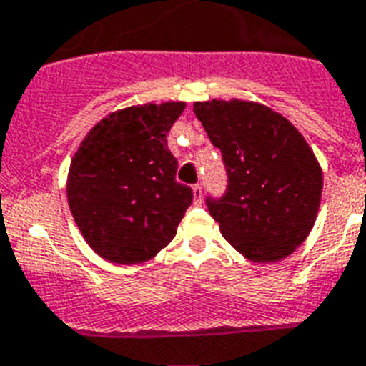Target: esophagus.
<instances>
[{
    "label": "esophagus",
    "instance_id": "1",
    "mask_svg": "<svg viewBox=\"0 0 366 366\" xmlns=\"http://www.w3.org/2000/svg\"><path fill=\"white\" fill-rule=\"evenodd\" d=\"M192 194H194L196 204H202V185L200 183H196V185L192 187Z\"/></svg>",
    "mask_w": 366,
    "mask_h": 366
}]
</instances>
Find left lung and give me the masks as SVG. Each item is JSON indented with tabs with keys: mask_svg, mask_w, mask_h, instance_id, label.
Wrapping results in <instances>:
<instances>
[{
	"mask_svg": "<svg viewBox=\"0 0 366 366\" xmlns=\"http://www.w3.org/2000/svg\"><path fill=\"white\" fill-rule=\"evenodd\" d=\"M194 114L228 177L222 194L205 196L220 234L254 262L294 252L312 228L324 187L309 144L286 117L256 102H196Z\"/></svg>",
	"mask_w": 366,
	"mask_h": 366,
	"instance_id": "obj_1",
	"label": "left lung"
}]
</instances>
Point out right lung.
Segmentation results:
<instances>
[{
	"label": "right lung",
	"instance_id": "1",
	"mask_svg": "<svg viewBox=\"0 0 366 366\" xmlns=\"http://www.w3.org/2000/svg\"><path fill=\"white\" fill-rule=\"evenodd\" d=\"M185 102L114 112L93 127L71 162L67 198L81 235L114 264L153 258L176 235L192 189L176 179L166 136Z\"/></svg>",
	"mask_w": 366,
	"mask_h": 366
}]
</instances>
